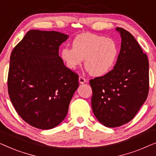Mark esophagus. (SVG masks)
Returning <instances> with one entry per match:
<instances>
[{
  "label": "esophagus",
  "instance_id": "esophagus-1",
  "mask_svg": "<svg viewBox=\"0 0 156 156\" xmlns=\"http://www.w3.org/2000/svg\"><path fill=\"white\" fill-rule=\"evenodd\" d=\"M79 82H80V84H84V83L86 82V80H85L84 78H83L82 76H80V77H79Z\"/></svg>",
  "mask_w": 156,
  "mask_h": 156
}]
</instances>
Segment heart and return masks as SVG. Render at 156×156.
Instances as JSON below:
<instances>
[{
  "label": "heart",
  "instance_id": "heart-1",
  "mask_svg": "<svg viewBox=\"0 0 156 156\" xmlns=\"http://www.w3.org/2000/svg\"><path fill=\"white\" fill-rule=\"evenodd\" d=\"M119 56V47L114 40L91 33H82L72 41V48L65 47L61 57L66 67L74 70L82 65L91 76H102L112 71Z\"/></svg>",
  "mask_w": 156,
  "mask_h": 156
}]
</instances>
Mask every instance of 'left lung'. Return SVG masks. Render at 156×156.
Returning a JSON list of instances; mask_svg holds the SVG:
<instances>
[{
  "mask_svg": "<svg viewBox=\"0 0 156 156\" xmlns=\"http://www.w3.org/2000/svg\"><path fill=\"white\" fill-rule=\"evenodd\" d=\"M116 30L121 50L114 69L89 82L94 114L102 125L115 128L133 119L146 101L149 90V63L146 54L129 32Z\"/></svg>",
  "mask_w": 156,
  "mask_h": 156,
  "instance_id": "left-lung-1",
  "label": "left lung"
}]
</instances>
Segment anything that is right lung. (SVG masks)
Masks as SVG:
<instances>
[{"instance_id": "right-lung-1", "label": "right lung", "mask_w": 156, "mask_h": 156, "mask_svg": "<svg viewBox=\"0 0 156 156\" xmlns=\"http://www.w3.org/2000/svg\"><path fill=\"white\" fill-rule=\"evenodd\" d=\"M69 35L30 30L10 58V101L25 122L39 129L56 127L67 116L79 76L66 67L59 47Z\"/></svg>"}]
</instances>
